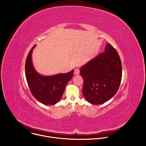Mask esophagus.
Wrapping results in <instances>:
<instances>
[{
  "mask_svg": "<svg viewBox=\"0 0 146 146\" xmlns=\"http://www.w3.org/2000/svg\"><path fill=\"white\" fill-rule=\"evenodd\" d=\"M79 73H80V70H79V69H77V68H76V69H74V74H75V75H78V74H79Z\"/></svg>",
  "mask_w": 146,
  "mask_h": 146,
  "instance_id": "esophagus-1",
  "label": "esophagus"
}]
</instances>
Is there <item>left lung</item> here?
<instances>
[{"label": "left lung", "mask_w": 146, "mask_h": 146, "mask_svg": "<svg viewBox=\"0 0 146 146\" xmlns=\"http://www.w3.org/2000/svg\"><path fill=\"white\" fill-rule=\"evenodd\" d=\"M80 74L84 81L82 92L86 100L93 105L105 103L116 94L122 78L118 52L107 44L105 52L81 67Z\"/></svg>", "instance_id": "1"}]
</instances>
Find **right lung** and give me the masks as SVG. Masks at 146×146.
<instances>
[{
	"label": "right lung",
	"instance_id": "1",
	"mask_svg": "<svg viewBox=\"0 0 146 146\" xmlns=\"http://www.w3.org/2000/svg\"><path fill=\"white\" fill-rule=\"evenodd\" d=\"M35 45L30 50L25 63V76L32 95L40 103L53 105L61 99L67 83L72 79L74 70L51 76L38 74L33 68L32 54Z\"/></svg>",
	"mask_w": 146,
	"mask_h": 146
}]
</instances>
